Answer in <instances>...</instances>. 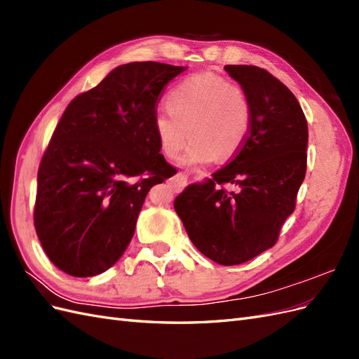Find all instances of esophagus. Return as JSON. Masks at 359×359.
Returning a JSON list of instances; mask_svg holds the SVG:
<instances>
[{"mask_svg":"<svg viewBox=\"0 0 359 359\" xmlns=\"http://www.w3.org/2000/svg\"><path fill=\"white\" fill-rule=\"evenodd\" d=\"M170 184H172L173 191H180V190L186 187L187 175H186V173H177V175L170 180Z\"/></svg>","mask_w":359,"mask_h":359,"instance_id":"esophagus-1","label":"esophagus"}]
</instances>
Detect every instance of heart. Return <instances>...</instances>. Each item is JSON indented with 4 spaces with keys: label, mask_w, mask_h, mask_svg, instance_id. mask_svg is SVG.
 <instances>
[{
    "label": "heart",
    "mask_w": 359,
    "mask_h": 359,
    "mask_svg": "<svg viewBox=\"0 0 359 359\" xmlns=\"http://www.w3.org/2000/svg\"><path fill=\"white\" fill-rule=\"evenodd\" d=\"M166 106L169 112L154 115V136L161 153L175 158L190 135L184 165L236 156L252 130V106L245 91L217 74L184 79L169 93Z\"/></svg>",
    "instance_id": "heart-1"
}]
</instances>
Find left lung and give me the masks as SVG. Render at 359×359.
I'll return each instance as SVG.
<instances>
[{"label":"left lung","mask_w":359,"mask_h":359,"mask_svg":"<svg viewBox=\"0 0 359 359\" xmlns=\"http://www.w3.org/2000/svg\"><path fill=\"white\" fill-rule=\"evenodd\" d=\"M224 70L248 97L252 130L240 153L173 206L199 252L231 266L277 243L306 178L309 127L297 97L273 74L256 66Z\"/></svg>","instance_id":"8db88e82"}]
</instances>
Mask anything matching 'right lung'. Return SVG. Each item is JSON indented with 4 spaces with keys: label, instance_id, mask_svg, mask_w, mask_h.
Masks as SVG:
<instances>
[{
    "label": "right lung",
    "instance_id": "obj_1",
    "mask_svg": "<svg viewBox=\"0 0 359 359\" xmlns=\"http://www.w3.org/2000/svg\"><path fill=\"white\" fill-rule=\"evenodd\" d=\"M184 70L123 64L64 111L39 166L34 226L66 274L109 269L132 241L149 189L170 177L153 121L163 88Z\"/></svg>",
    "mask_w": 359,
    "mask_h": 359
}]
</instances>
